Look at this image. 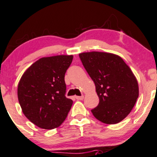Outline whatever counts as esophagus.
Masks as SVG:
<instances>
[{"instance_id": "1", "label": "esophagus", "mask_w": 157, "mask_h": 157, "mask_svg": "<svg viewBox=\"0 0 157 157\" xmlns=\"http://www.w3.org/2000/svg\"><path fill=\"white\" fill-rule=\"evenodd\" d=\"M83 98H84V96H76L75 97V99H76V100H83Z\"/></svg>"}]
</instances>
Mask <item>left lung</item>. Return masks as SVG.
<instances>
[{"mask_svg": "<svg viewBox=\"0 0 157 157\" xmlns=\"http://www.w3.org/2000/svg\"><path fill=\"white\" fill-rule=\"evenodd\" d=\"M92 79L100 102L91 110L94 117L105 124H116L130 113L139 97L136 77L122 57L101 52L79 54Z\"/></svg>", "mask_w": 157, "mask_h": 157, "instance_id": "obj_1", "label": "left lung"}]
</instances>
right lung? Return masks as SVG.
I'll return each mask as SVG.
<instances>
[{"label":"right lung","instance_id":"obj_1","mask_svg":"<svg viewBox=\"0 0 157 157\" xmlns=\"http://www.w3.org/2000/svg\"><path fill=\"white\" fill-rule=\"evenodd\" d=\"M73 55L39 59L23 73L17 86V97L23 114L40 128L59 127L67 117L73 101L65 96V74Z\"/></svg>","mask_w":157,"mask_h":157}]
</instances>
